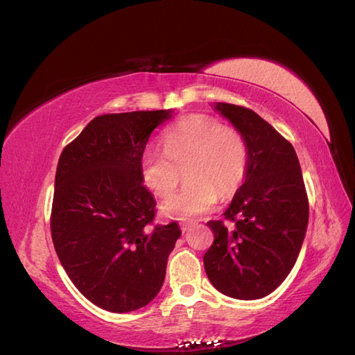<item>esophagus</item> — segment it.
<instances>
[{"label": "esophagus", "mask_w": 355, "mask_h": 355, "mask_svg": "<svg viewBox=\"0 0 355 355\" xmlns=\"http://www.w3.org/2000/svg\"><path fill=\"white\" fill-rule=\"evenodd\" d=\"M194 225V222H180V230H182L184 231V233H185V231H188V230H190L191 227Z\"/></svg>", "instance_id": "1"}]
</instances>
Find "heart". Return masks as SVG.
I'll list each match as a JSON object with an SVG mask.
<instances>
[{
	"label": "heart",
	"mask_w": 355,
	"mask_h": 355,
	"mask_svg": "<svg viewBox=\"0 0 355 355\" xmlns=\"http://www.w3.org/2000/svg\"><path fill=\"white\" fill-rule=\"evenodd\" d=\"M185 170L187 180L162 211L188 219L204 214L219 199L230 198L242 185L248 168V146L237 128L222 125L208 114H190L164 135V150L146 148L141 176L159 198H168Z\"/></svg>",
	"instance_id": "1"
}]
</instances>
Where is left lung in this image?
<instances>
[{
  "instance_id": "left-lung-1",
  "label": "left lung",
  "mask_w": 355,
  "mask_h": 355,
  "mask_svg": "<svg viewBox=\"0 0 355 355\" xmlns=\"http://www.w3.org/2000/svg\"><path fill=\"white\" fill-rule=\"evenodd\" d=\"M248 146L245 182L223 220H209L214 242L204 254L213 286L233 299L254 300L286 279L305 239L309 204L294 147L247 107L216 103Z\"/></svg>"
}]
</instances>
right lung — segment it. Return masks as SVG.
I'll return each instance as SVG.
<instances>
[{
  "mask_svg": "<svg viewBox=\"0 0 355 355\" xmlns=\"http://www.w3.org/2000/svg\"><path fill=\"white\" fill-rule=\"evenodd\" d=\"M171 110L101 114L62 150L50 216L52 241L73 285L96 306L128 313L148 305L180 236L153 225L156 202L141 157Z\"/></svg>",
  "mask_w": 355,
  "mask_h": 355,
  "instance_id": "add662e5",
  "label": "right lung"
}]
</instances>
